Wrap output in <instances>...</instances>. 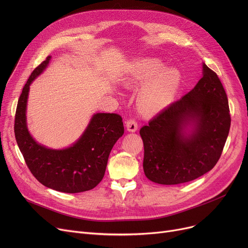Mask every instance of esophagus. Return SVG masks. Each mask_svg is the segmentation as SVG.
I'll list each match as a JSON object with an SVG mask.
<instances>
[{
  "mask_svg": "<svg viewBox=\"0 0 248 248\" xmlns=\"http://www.w3.org/2000/svg\"><path fill=\"white\" fill-rule=\"evenodd\" d=\"M125 126L128 132H136L138 129V123L135 119H128L125 123Z\"/></svg>",
  "mask_w": 248,
  "mask_h": 248,
  "instance_id": "1",
  "label": "esophagus"
}]
</instances>
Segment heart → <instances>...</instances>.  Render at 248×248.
Instances as JSON below:
<instances>
[{"label":"heart","instance_id":"b5f03b06","mask_svg":"<svg viewBox=\"0 0 248 248\" xmlns=\"http://www.w3.org/2000/svg\"><path fill=\"white\" fill-rule=\"evenodd\" d=\"M139 95V108L148 114L157 113L170 103L180 85V74L172 68L164 69V64L154 58L141 59L134 65L128 83L149 79Z\"/></svg>","mask_w":248,"mask_h":248}]
</instances>
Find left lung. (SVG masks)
Here are the masks:
<instances>
[{
  "instance_id": "left-lung-1",
  "label": "left lung",
  "mask_w": 248,
  "mask_h": 248,
  "mask_svg": "<svg viewBox=\"0 0 248 248\" xmlns=\"http://www.w3.org/2000/svg\"><path fill=\"white\" fill-rule=\"evenodd\" d=\"M189 123L192 134L184 136ZM231 124L228 98L217 74L203 64V77L140 129L144 172L155 183L177 185L209 172L222 154Z\"/></svg>"
}]
</instances>
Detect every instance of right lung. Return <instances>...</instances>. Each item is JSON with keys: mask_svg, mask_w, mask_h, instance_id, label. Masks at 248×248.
I'll list each match as a JSON object with an SVG mask.
<instances>
[{"mask_svg": "<svg viewBox=\"0 0 248 248\" xmlns=\"http://www.w3.org/2000/svg\"><path fill=\"white\" fill-rule=\"evenodd\" d=\"M48 56L33 70L24 85L15 114V138L26 165L40 183L63 193L93 189L102 180L109 153L124 132L117 113H96L75 144L65 150H51L37 144L26 125V106L29 86L47 64Z\"/></svg>", "mask_w": 248, "mask_h": 248, "instance_id": "add662e5", "label": "right lung"}]
</instances>
